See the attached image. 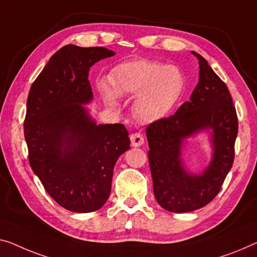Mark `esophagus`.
<instances>
[{
	"label": "esophagus",
	"instance_id": "34e87169",
	"mask_svg": "<svg viewBox=\"0 0 257 257\" xmlns=\"http://www.w3.org/2000/svg\"><path fill=\"white\" fill-rule=\"evenodd\" d=\"M130 142H132L133 147L139 148L144 144V137L140 133H135L133 135H130Z\"/></svg>",
	"mask_w": 257,
	"mask_h": 257
}]
</instances>
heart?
<instances>
[{
  "label": "heart",
  "instance_id": "obj_1",
  "mask_svg": "<svg viewBox=\"0 0 257 257\" xmlns=\"http://www.w3.org/2000/svg\"><path fill=\"white\" fill-rule=\"evenodd\" d=\"M112 90L102 86L106 101L116 105V97H134L133 110L144 122L166 117L177 104L183 90L182 74L177 68L152 61H133L114 69Z\"/></svg>",
  "mask_w": 257,
  "mask_h": 257
}]
</instances>
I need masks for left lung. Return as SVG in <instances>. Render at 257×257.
<instances>
[{
    "mask_svg": "<svg viewBox=\"0 0 257 257\" xmlns=\"http://www.w3.org/2000/svg\"><path fill=\"white\" fill-rule=\"evenodd\" d=\"M200 78L190 100L174 115L147 128L153 193L171 212H190L205 206L219 193L234 160L238 117L226 84L197 53ZM210 133L212 162L202 174H191L182 159L184 141L201 131Z\"/></svg>",
    "mask_w": 257,
    "mask_h": 257,
    "instance_id": "obj_1",
    "label": "left lung"
}]
</instances>
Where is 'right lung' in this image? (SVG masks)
<instances>
[{
  "instance_id": "1",
  "label": "right lung",
  "mask_w": 257,
  "mask_h": 257,
  "mask_svg": "<svg viewBox=\"0 0 257 257\" xmlns=\"http://www.w3.org/2000/svg\"><path fill=\"white\" fill-rule=\"evenodd\" d=\"M113 55L104 47L64 46L29 93L24 136L31 168L49 196L72 212L105 204L116 160L130 149L123 124H97L84 106L93 99L90 68Z\"/></svg>"
}]
</instances>
